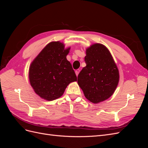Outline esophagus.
Returning a JSON list of instances; mask_svg holds the SVG:
<instances>
[{"mask_svg":"<svg viewBox=\"0 0 148 148\" xmlns=\"http://www.w3.org/2000/svg\"><path fill=\"white\" fill-rule=\"evenodd\" d=\"M79 71H80V70H79V69H78V70H76V71H75L76 75L78 76V74H79Z\"/></svg>","mask_w":148,"mask_h":148,"instance_id":"esophagus-1","label":"esophagus"}]
</instances>
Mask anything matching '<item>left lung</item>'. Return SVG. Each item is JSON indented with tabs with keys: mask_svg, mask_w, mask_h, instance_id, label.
<instances>
[{
	"mask_svg": "<svg viewBox=\"0 0 148 148\" xmlns=\"http://www.w3.org/2000/svg\"><path fill=\"white\" fill-rule=\"evenodd\" d=\"M86 66L78 76V84L86 99L94 104L113 95L119 82V71L109 49L99 43L86 49Z\"/></svg>",
	"mask_w": 148,
	"mask_h": 148,
	"instance_id": "8db88e82",
	"label": "left lung"
}]
</instances>
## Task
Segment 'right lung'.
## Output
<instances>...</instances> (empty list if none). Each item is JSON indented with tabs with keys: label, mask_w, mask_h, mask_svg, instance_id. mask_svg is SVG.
<instances>
[{
	"label": "right lung",
	"mask_w": 148,
	"mask_h": 148,
	"mask_svg": "<svg viewBox=\"0 0 148 148\" xmlns=\"http://www.w3.org/2000/svg\"><path fill=\"white\" fill-rule=\"evenodd\" d=\"M70 47L63 42H49L31 62L29 80L35 93L51 101L61 97L68 85L77 81V76L66 59Z\"/></svg>",
	"instance_id": "right-lung-1"
}]
</instances>
